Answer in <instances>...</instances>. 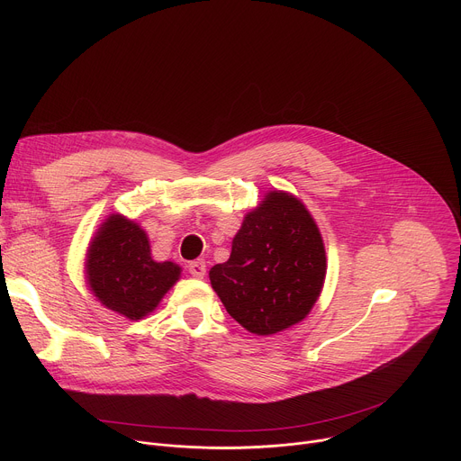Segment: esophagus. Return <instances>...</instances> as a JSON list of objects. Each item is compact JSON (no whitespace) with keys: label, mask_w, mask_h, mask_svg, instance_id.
I'll return each instance as SVG.
<instances>
[{"label":"esophagus","mask_w":461,"mask_h":461,"mask_svg":"<svg viewBox=\"0 0 461 461\" xmlns=\"http://www.w3.org/2000/svg\"><path fill=\"white\" fill-rule=\"evenodd\" d=\"M187 270H189V274L194 279H204V276H206V262L201 260V258L199 260H193V262H189Z\"/></svg>","instance_id":"obj_1"}]
</instances>
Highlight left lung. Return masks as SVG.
Wrapping results in <instances>:
<instances>
[{"mask_svg": "<svg viewBox=\"0 0 461 461\" xmlns=\"http://www.w3.org/2000/svg\"><path fill=\"white\" fill-rule=\"evenodd\" d=\"M326 276V253L315 221L294 194L272 191L233 237L231 255L210 270L228 313L257 336L301 322Z\"/></svg>", "mask_w": 461, "mask_h": 461, "instance_id": "obj_1", "label": "left lung"}]
</instances>
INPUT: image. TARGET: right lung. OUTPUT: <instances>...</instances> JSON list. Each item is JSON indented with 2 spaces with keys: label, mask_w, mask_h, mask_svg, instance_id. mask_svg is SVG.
Wrapping results in <instances>:
<instances>
[{
  "label": "right lung",
  "mask_w": 461,
  "mask_h": 461,
  "mask_svg": "<svg viewBox=\"0 0 461 461\" xmlns=\"http://www.w3.org/2000/svg\"><path fill=\"white\" fill-rule=\"evenodd\" d=\"M86 274L104 306L139 321L158 306L180 268L171 260H153L148 235L135 221L111 215L89 244Z\"/></svg>",
  "instance_id": "right-lung-1"
}]
</instances>
